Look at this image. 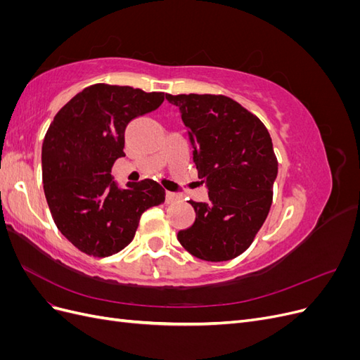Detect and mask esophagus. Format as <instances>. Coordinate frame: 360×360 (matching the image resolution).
<instances>
[{
	"instance_id": "esophagus-1",
	"label": "esophagus",
	"mask_w": 360,
	"mask_h": 360,
	"mask_svg": "<svg viewBox=\"0 0 360 360\" xmlns=\"http://www.w3.org/2000/svg\"><path fill=\"white\" fill-rule=\"evenodd\" d=\"M165 198H167V202H174V201L179 200V195H176L174 192H167Z\"/></svg>"
}]
</instances>
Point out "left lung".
<instances>
[{
  "label": "left lung",
  "instance_id": "left-lung-1",
  "mask_svg": "<svg viewBox=\"0 0 360 360\" xmlns=\"http://www.w3.org/2000/svg\"><path fill=\"white\" fill-rule=\"evenodd\" d=\"M179 108L209 201L195 202V222L179 231L181 246L204 261L243 254L274 200L278 159L261 120L222 94H167Z\"/></svg>",
  "mask_w": 360,
  "mask_h": 360
}]
</instances>
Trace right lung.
I'll return each mask as SVG.
<instances>
[{
	"mask_svg": "<svg viewBox=\"0 0 360 360\" xmlns=\"http://www.w3.org/2000/svg\"><path fill=\"white\" fill-rule=\"evenodd\" d=\"M165 93L94 84L53 117L41 146L43 191L60 233L90 257H110L134 240L139 217L165 201L155 180L117 188L114 162L124 156L130 120L158 110Z\"/></svg>",
	"mask_w": 360,
	"mask_h": 360,
	"instance_id": "1",
	"label": "right lung"
}]
</instances>
